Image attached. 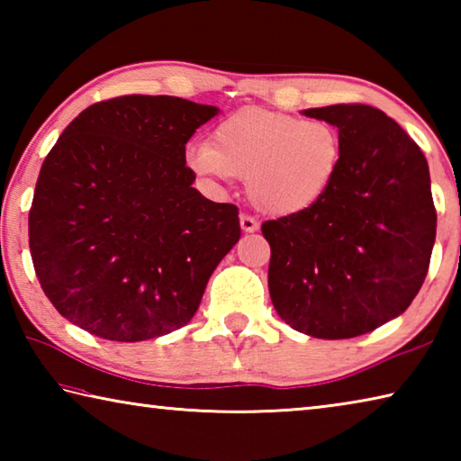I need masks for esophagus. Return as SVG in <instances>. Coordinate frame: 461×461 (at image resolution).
Returning a JSON list of instances; mask_svg holds the SVG:
<instances>
[{"instance_id": "1", "label": "esophagus", "mask_w": 461, "mask_h": 461, "mask_svg": "<svg viewBox=\"0 0 461 461\" xmlns=\"http://www.w3.org/2000/svg\"><path fill=\"white\" fill-rule=\"evenodd\" d=\"M240 225L246 233H254V231H258V228H260V223L249 215H240Z\"/></svg>"}]
</instances>
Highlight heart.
I'll list each match as a JSON object with an SVG mask.
<instances>
[{"label":"heart","instance_id":"heart-1","mask_svg":"<svg viewBox=\"0 0 461 461\" xmlns=\"http://www.w3.org/2000/svg\"><path fill=\"white\" fill-rule=\"evenodd\" d=\"M341 156V136L330 122L249 107L215 128L213 144L186 146L185 165L212 181L244 176L260 212L296 215L330 193Z\"/></svg>","mask_w":461,"mask_h":461}]
</instances>
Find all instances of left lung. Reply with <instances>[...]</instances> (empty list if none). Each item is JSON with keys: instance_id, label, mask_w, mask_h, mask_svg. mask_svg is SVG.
Segmentation results:
<instances>
[{"instance_id": "left-lung-1", "label": "left lung", "mask_w": 461, "mask_h": 461, "mask_svg": "<svg viewBox=\"0 0 461 461\" xmlns=\"http://www.w3.org/2000/svg\"><path fill=\"white\" fill-rule=\"evenodd\" d=\"M343 144L330 193L309 212L264 221L268 288L276 313L319 339H348L399 317L431 260L437 213L420 148L370 105H327Z\"/></svg>"}]
</instances>
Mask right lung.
Wrapping results in <instances>:
<instances>
[{"label":"right lung","instance_id":"1","mask_svg":"<svg viewBox=\"0 0 461 461\" xmlns=\"http://www.w3.org/2000/svg\"><path fill=\"white\" fill-rule=\"evenodd\" d=\"M220 113L170 95L91 105L42 162L28 217L44 294L81 330L144 341L181 330L238 244V207L194 189L185 146Z\"/></svg>","mask_w":461,"mask_h":461}]
</instances>
